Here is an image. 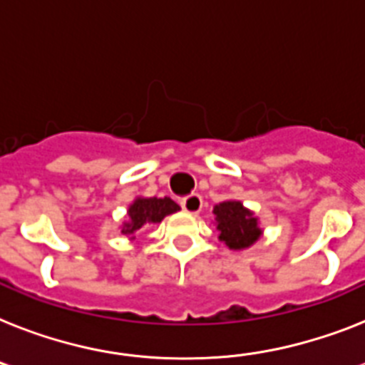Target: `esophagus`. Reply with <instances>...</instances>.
<instances>
[{"label":"esophagus","mask_w":365,"mask_h":365,"mask_svg":"<svg viewBox=\"0 0 365 365\" xmlns=\"http://www.w3.org/2000/svg\"><path fill=\"white\" fill-rule=\"evenodd\" d=\"M180 207H182L186 212H190V215H197L201 210V207H203V200H201L200 194H190L180 200Z\"/></svg>","instance_id":"1"}]
</instances>
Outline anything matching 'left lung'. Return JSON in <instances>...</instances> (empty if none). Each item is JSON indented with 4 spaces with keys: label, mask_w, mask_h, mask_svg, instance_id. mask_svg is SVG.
Segmentation results:
<instances>
[{
    "label": "left lung",
    "mask_w": 365,
    "mask_h": 365,
    "mask_svg": "<svg viewBox=\"0 0 365 365\" xmlns=\"http://www.w3.org/2000/svg\"><path fill=\"white\" fill-rule=\"evenodd\" d=\"M216 230L220 231V240L231 250L250 248L261 237V227L252 210H248L240 201H222L215 207Z\"/></svg>",
    "instance_id": "obj_1"
}]
</instances>
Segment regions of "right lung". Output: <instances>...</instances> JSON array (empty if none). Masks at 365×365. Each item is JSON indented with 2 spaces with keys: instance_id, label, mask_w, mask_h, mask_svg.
Here are the masks:
<instances>
[{
  "instance_id": "right-lung-1",
  "label": "right lung",
  "mask_w": 365,
  "mask_h": 365,
  "mask_svg": "<svg viewBox=\"0 0 365 365\" xmlns=\"http://www.w3.org/2000/svg\"><path fill=\"white\" fill-rule=\"evenodd\" d=\"M180 210L170 197H138L128 207V220L123 224V235H134L150 224H160L168 215Z\"/></svg>"
}]
</instances>
